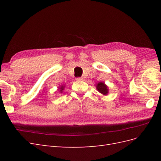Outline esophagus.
Here are the masks:
<instances>
[{"label":"esophagus","instance_id":"34e87169","mask_svg":"<svg viewBox=\"0 0 161 161\" xmlns=\"http://www.w3.org/2000/svg\"><path fill=\"white\" fill-rule=\"evenodd\" d=\"M76 80H84V78H82V77H77L76 78Z\"/></svg>","mask_w":161,"mask_h":161}]
</instances>
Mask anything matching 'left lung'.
<instances>
[{
    "mask_svg": "<svg viewBox=\"0 0 161 161\" xmlns=\"http://www.w3.org/2000/svg\"><path fill=\"white\" fill-rule=\"evenodd\" d=\"M97 89L99 91V92L103 95H107L108 92V86L105 85L104 82H99L97 86Z\"/></svg>",
    "mask_w": 161,
    "mask_h": 161,
    "instance_id": "left-lung-1",
    "label": "left lung"
}]
</instances>
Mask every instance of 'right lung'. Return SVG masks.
I'll return each mask as SVG.
<instances>
[{"instance_id":"right-lung-1","label":"right lung","mask_w":161,"mask_h":161,"mask_svg":"<svg viewBox=\"0 0 161 161\" xmlns=\"http://www.w3.org/2000/svg\"><path fill=\"white\" fill-rule=\"evenodd\" d=\"M60 91L62 92V90H64V86H62L60 87Z\"/></svg>"}]
</instances>
